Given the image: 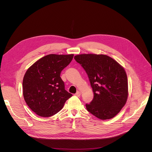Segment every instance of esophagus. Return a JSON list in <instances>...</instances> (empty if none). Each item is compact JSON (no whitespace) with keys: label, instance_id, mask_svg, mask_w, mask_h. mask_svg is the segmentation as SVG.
Segmentation results:
<instances>
[{"label":"esophagus","instance_id":"obj_1","mask_svg":"<svg viewBox=\"0 0 152 152\" xmlns=\"http://www.w3.org/2000/svg\"><path fill=\"white\" fill-rule=\"evenodd\" d=\"M75 95H76V96H80L81 95V93H80V91H77V92L75 94Z\"/></svg>","mask_w":152,"mask_h":152}]
</instances>
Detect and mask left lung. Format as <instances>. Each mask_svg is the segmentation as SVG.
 I'll return each instance as SVG.
<instances>
[{
	"instance_id": "left-lung-1",
	"label": "left lung",
	"mask_w": 152,
	"mask_h": 152,
	"mask_svg": "<svg viewBox=\"0 0 152 152\" xmlns=\"http://www.w3.org/2000/svg\"><path fill=\"white\" fill-rule=\"evenodd\" d=\"M75 59L87 73L94 98L86 110L100 120H108L118 114L128 97V82L124 69L106 55L80 54Z\"/></svg>"
}]
</instances>
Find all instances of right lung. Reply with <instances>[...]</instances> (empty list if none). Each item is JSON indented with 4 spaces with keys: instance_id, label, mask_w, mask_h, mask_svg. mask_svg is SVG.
<instances>
[{
    "instance_id": "1",
    "label": "right lung",
    "mask_w": 152,
    "mask_h": 152,
    "mask_svg": "<svg viewBox=\"0 0 152 152\" xmlns=\"http://www.w3.org/2000/svg\"><path fill=\"white\" fill-rule=\"evenodd\" d=\"M73 56L49 54L37 60L26 72L23 80L24 99L38 115H55L73 96L65 90L60 74Z\"/></svg>"
}]
</instances>
